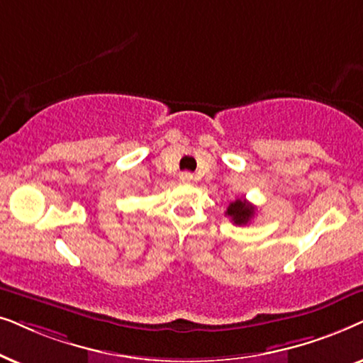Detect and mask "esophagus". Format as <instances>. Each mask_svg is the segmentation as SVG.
Masks as SVG:
<instances>
[{"mask_svg": "<svg viewBox=\"0 0 363 363\" xmlns=\"http://www.w3.org/2000/svg\"><path fill=\"white\" fill-rule=\"evenodd\" d=\"M179 179H181L182 182H191L192 179H194V174L189 172V171H184V172L179 174Z\"/></svg>", "mask_w": 363, "mask_h": 363, "instance_id": "obj_1", "label": "esophagus"}]
</instances>
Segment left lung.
<instances>
[{
	"label": "left lung",
	"mask_w": 363,
	"mask_h": 363,
	"mask_svg": "<svg viewBox=\"0 0 363 363\" xmlns=\"http://www.w3.org/2000/svg\"><path fill=\"white\" fill-rule=\"evenodd\" d=\"M255 214V207L245 199H235L227 207L225 216L230 217V220L235 225H247Z\"/></svg>",
	"instance_id": "left-lung-1"
}]
</instances>
